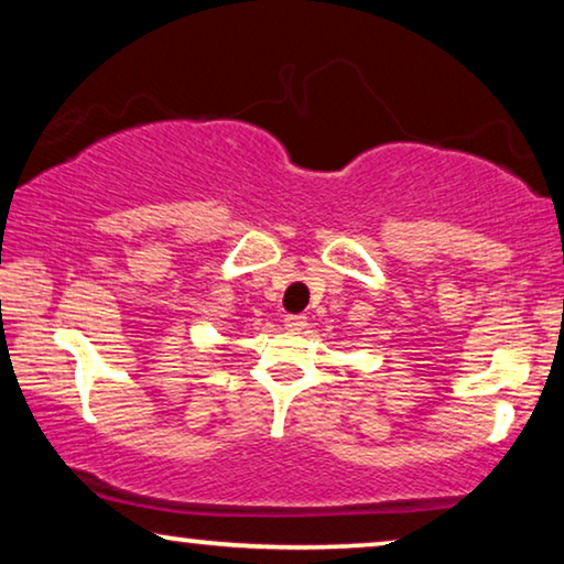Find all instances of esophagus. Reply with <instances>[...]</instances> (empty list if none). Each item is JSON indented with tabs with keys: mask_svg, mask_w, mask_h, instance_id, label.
<instances>
[{
	"mask_svg": "<svg viewBox=\"0 0 564 564\" xmlns=\"http://www.w3.org/2000/svg\"><path fill=\"white\" fill-rule=\"evenodd\" d=\"M305 315H288V318H284V328L292 330V334H300V330H305Z\"/></svg>",
	"mask_w": 564,
	"mask_h": 564,
	"instance_id": "esophagus-1",
	"label": "esophagus"
}]
</instances>
